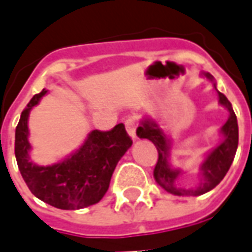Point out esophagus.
I'll return each mask as SVG.
<instances>
[{"label": "esophagus", "mask_w": 252, "mask_h": 252, "mask_svg": "<svg viewBox=\"0 0 252 252\" xmlns=\"http://www.w3.org/2000/svg\"><path fill=\"white\" fill-rule=\"evenodd\" d=\"M126 132L129 133V136H131L132 139H136L137 123H136V119H135V117H129V119H126Z\"/></svg>", "instance_id": "34e87169"}]
</instances>
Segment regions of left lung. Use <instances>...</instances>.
<instances>
[{"label":"left lung","mask_w":252,"mask_h":252,"mask_svg":"<svg viewBox=\"0 0 252 252\" xmlns=\"http://www.w3.org/2000/svg\"><path fill=\"white\" fill-rule=\"evenodd\" d=\"M205 77L209 78V79H213V77L209 72H206ZM215 89H216V85H215ZM217 93H219L220 104L227 106L228 110H229V117H228L227 123L221 128L222 135H224V142L220 146H217L208 155L205 162L202 163V166H201L202 182L195 189H184V188L175 185V180L180 174V171L173 170L169 166V162H167V158H169V142H167V139L164 136L162 129L158 126V124L154 123V121H143L142 126L136 129L137 136L151 140L154 143V146L158 150V162H157L155 169H154V178H155V182L160 188H163L166 191H169L171 194H204V193L209 191L213 188H216L221 182L222 178L225 177L227 171L231 167V164H232L239 143L238 120H236V115H235V112L232 109V105L228 101L227 97L220 92H217Z\"/></svg>","instance_id":"1"}]
</instances>
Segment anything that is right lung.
I'll use <instances>...</instances> for the list:
<instances>
[{"label":"right lung","mask_w":252,"mask_h":252,"mask_svg":"<svg viewBox=\"0 0 252 252\" xmlns=\"http://www.w3.org/2000/svg\"><path fill=\"white\" fill-rule=\"evenodd\" d=\"M46 93L43 89L32 97L16 126L14 154L20 173L32 194L55 208L74 211L94 205L106 193L116 166L132 146V139L124 124L109 131L95 129L82 147L63 162L37 166L28 155V116Z\"/></svg>","instance_id":"right-lung-1"}]
</instances>
